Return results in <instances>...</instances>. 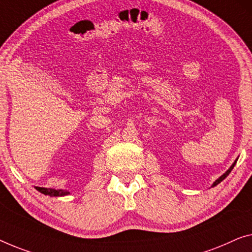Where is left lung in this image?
Instances as JSON below:
<instances>
[{
	"instance_id": "left-lung-1",
	"label": "left lung",
	"mask_w": 252,
	"mask_h": 252,
	"mask_svg": "<svg viewBox=\"0 0 252 252\" xmlns=\"http://www.w3.org/2000/svg\"><path fill=\"white\" fill-rule=\"evenodd\" d=\"M236 160H238V158H236V159L234 160V163L231 165V167H230V168H228V170H227L226 172H225V173H224V174H223L222 176H220V178H219V179H217V180H216V181L213 183V186H212V187H215V186H217V185H219V183H220V182H222V181H223V180H224L225 178H226V176H227L228 174H230V173H231V171H232V170H233L234 165L236 164Z\"/></svg>"
}]
</instances>
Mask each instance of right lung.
Wrapping results in <instances>:
<instances>
[{
    "label": "right lung",
    "instance_id": "obj_1",
    "mask_svg": "<svg viewBox=\"0 0 252 252\" xmlns=\"http://www.w3.org/2000/svg\"><path fill=\"white\" fill-rule=\"evenodd\" d=\"M36 190H38L40 193L46 194V196H51V197H62V196H66L69 194V191H64V190H55V189H51V188H40V187H35Z\"/></svg>",
    "mask_w": 252,
    "mask_h": 252
}]
</instances>
